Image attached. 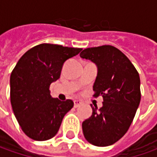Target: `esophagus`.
Instances as JSON below:
<instances>
[{
  "instance_id": "1",
  "label": "esophagus",
  "mask_w": 157,
  "mask_h": 157,
  "mask_svg": "<svg viewBox=\"0 0 157 157\" xmlns=\"http://www.w3.org/2000/svg\"><path fill=\"white\" fill-rule=\"evenodd\" d=\"M81 104H82L81 100H74V106H75V107H78V106L81 105Z\"/></svg>"
}]
</instances>
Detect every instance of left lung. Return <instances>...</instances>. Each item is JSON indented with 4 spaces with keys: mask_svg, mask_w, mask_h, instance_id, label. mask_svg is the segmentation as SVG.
Masks as SVG:
<instances>
[{
    "mask_svg": "<svg viewBox=\"0 0 157 157\" xmlns=\"http://www.w3.org/2000/svg\"><path fill=\"white\" fill-rule=\"evenodd\" d=\"M82 58L98 66L94 97H103V105L82 123L85 138L98 147L118 142L128 132L141 101L140 76L128 57L112 45L85 49Z\"/></svg>",
    "mask_w": 157,
    "mask_h": 157,
    "instance_id": "obj_1",
    "label": "left lung"
}]
</instances>
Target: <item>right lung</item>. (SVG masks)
Here are the masks:
<instances>
[{
    "mask_svg": "<svg viewBox=\"0 0 157 157\" xmlns=\"http://www.w3.org/2000/svg\"><path fill=\"white\" fill-rule=\"evenodd\" d=\"M80 48L41 44L25 52L10 76V102L23 133L35 141L57 135L73 101L52 98L50 86L60 78L63 63Z\"/></svg>",
    "mask_w": 157,
    "mask_h": 157,
    "instance_id": "obj_1",
    "label": "right lung"
}]
</instances>
